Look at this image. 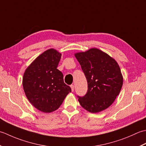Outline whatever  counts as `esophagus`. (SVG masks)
Masks as SVG:
<instances>
[{"label":"esophagus","instance_id":"1","mask_svg":"<svg viewBox=\"0 0 146 146\" xmlns=\"http://www.w3.org/2000/svg\"><path fill=\"white\" fill-rule=\"evenodd\" d=\"M70 88H71V90H72V91H74V85H70Z\"/></svg>","mask_w":146,"mask_h":146}]
</instances>
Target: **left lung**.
Returning <instances> with one entry per match:
<instances>
[{
    "instance_id": "8db88e82",
    "label": "left lung",
    "mask_w": 146,
    "mask_h": 146,
    "mask_svg": "<svg viewBox=\"0 0 146 146\" xmlns=\"http://www.w3.org/2000/svg\"><path fill=\"white\" fill-rule=\"evenodd\" d=\"M88 82V91L78 101L82 108L98 113L110 106L123 85L120 68L114 58L98 48L75 54Z\"/></svg>"
}]
</instances>
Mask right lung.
Listing matches in <instances>:
<instances>
[{
    "label": "right lung",
    "mask_w": 146,
    "mask_h": 146,
    "mask_svg": "<svg viewBox=\"0 0 146 146\" xmlns=\"http://www.w3.org/2000/svg\"><path fill=\"white\" fill-rule=\"evenodd\" d=\"M61 53L50 48L41 53L26 69L23 86L31 105L44 113L57 110L71 92L64 82V76L56 68Z\"/></svg>",
    "instance_id": "obj_1"
}]
</instances>
